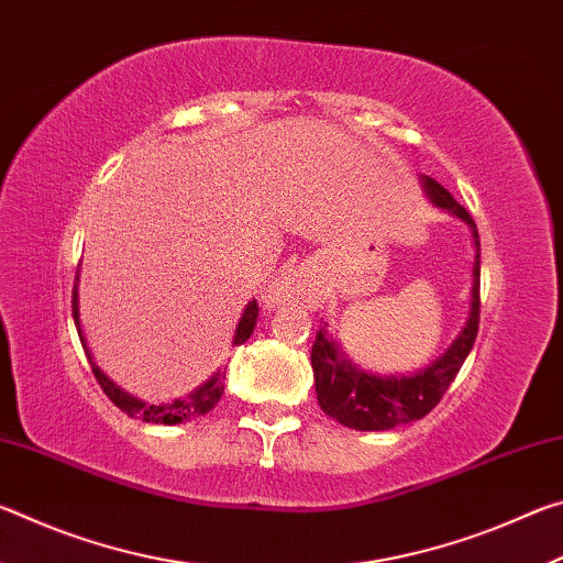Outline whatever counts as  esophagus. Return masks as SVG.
<instances>
[{
	"mask_svg": "<svg viewBox=\"0 0 563 563\" xmlns=\"http://www.w3.org/2000/svg\"><path fill=\"white\" fill-rule=\"evenodd\" d=\"M310 278L302 271H283L275 275V278L263 288V302L268 308H275V305L288 302V300H300L310 295Z\"/></svg>",
	"mask_w": 563,
	"mask_h": 563,
	"instance_id": "esophagus-1",
	"label": "esophagus"
}]
</instances>
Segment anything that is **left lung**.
Listing matches in <instances>:
<instances>
[{
  "mask_svg": "<svg viewBox=\"0 0 563 563\" xmlns=\"http://www.w3.org/2000/svg\"><path fill=\"white\" fill-rule=\"evenodd\" d=\"M422 188L427 198L434 206L446 208L452 216L462 218L472 231L474 243V265H472V302L470 316H466L464 328L454 338L450 347L444 350L442 357H437L432 365L417 369L412 375H373L352 365L342 355L340 345L325 328L318 330L316 345H312V375H316V393L322 412L338 419L340 424L360 432H379L393 430L397 424L415 422L427 412L440 405L442 395L454 383L466 355L472 352L479 330V233L472 216L454 201L446 188L437 184L434 178L422 176Z\"/></svg>",
  "mask_w": 563,
  "mask_h": 563,
  "instance_id": "left-lung-1",
  "label": "left lung"
}]
</instances>
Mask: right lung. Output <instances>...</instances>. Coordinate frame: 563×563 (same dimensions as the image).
<instances>
[{
    "label": "right lung",
    "instance_id": "obj_1",
    "mask_svg": "<svg viewBox=\"0 0 563 563\" xmlns=\"http://www.w3.org/2000/svg\"><path fill=\"white\" fill-rule=\"evenodd\" d=\"M71 312H74L76 330H79V340L84 345V352H87V357L91 360L87 340H84V335H81V320H79V271H76V283H74V292H71ZM255 322H258V302L251 300L245 305L243 316L235 325L233 345H243V342L253 335ZM91 373H93V377H97V383L101 385L103 393H107V397L121 409V412H126L129 417L144 419V422H151V424H178V422H186V419H194V417L211 412V409L218 405V399H221V395H223V379H225V375L218 369V373L208 379V383L196 387L190 395L174 399V402H166V405H148V402H144V399L123 393L119 385H113L111 379L101 373L99 365L93 360H91Z\"/></svg>",
    "mask_w": 563,
    "mask_h": 563
}]
</instances>
